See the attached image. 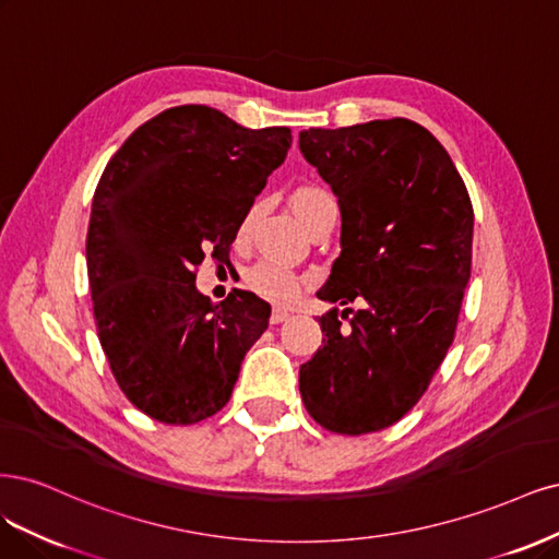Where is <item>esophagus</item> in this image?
Wrapping results in <instances>:
<instances>
[{
    "instance_id": "34e87169",
    "label": "esophagus",
    "mask_w": 559,
    "mask_h": 559,
    "mask_svg": "<svg viewBox=\"0 0 559 559\" xmlns=\"http://www.w3.org/2000/svg\"><path fill=\"white\" fill-rule=\"evenodd\" d=\"M293 313L290 311H285V309H274L272 311V318H269V320H272V325H278V322H285L287 318H290Z\"/></svg>"
}]
</instances>
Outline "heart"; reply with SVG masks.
Segmentation results:
<instances>
[{
	"label": "heart",
	"mask_w": 559,
	"mask_h": 559,
	"mask_svg": "<svg viewBox=\"0 0 559 559\" xmlns=\"http://www.w3.org/2000/svg\"><path fill=\"white\" fill-rule=\"evenodd\" d=\"M334 206H336L334 197L320 186H299L293 192V209L297 211L301 223L309 229L313 227V223L320 218L322 213H325L328 209H334ZM255 213H258V209H250L246 213V218L241 223V234H246L250 227H253ZM246 281L260 297L272 299V301H287V299H293L299 290L297 274L293 272V269H287L278 262L255 264L248 272Z\"/></svg>",
	"instance_id": "b5f03b06"
}]
</instances>
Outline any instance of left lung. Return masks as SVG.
I'll list each match as a JSON object with an SVG mask.
<instances>
[{
    "instance_id": "8db88e82",
    "label": "left lung",
    "mask_w": 559,
    "mask_h": 559,
    "mask_svg": "<svg viewBox=\"0 0 559 559\" xmlns=\"http://www.w3.org/2000/svg\"><path fill=\"white\" fill-rule=\"evenodd\" d=\"M299 148L341 209V255L318 297L362 304L320 318L325 338L299 369V392L318 425L369 435L418 404L453 344L474 206L437 136L406 118L311 128Z\"/></svg>"
}]
</instances>
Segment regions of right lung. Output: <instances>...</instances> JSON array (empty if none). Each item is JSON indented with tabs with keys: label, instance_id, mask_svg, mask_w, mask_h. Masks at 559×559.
I'll use <instances>...</instances> for the list:
<instances>
[{
	"label": "right lung",
	"instance_id": "obj_1",
	"mask_svg": "<svg viewBox=\"0 0 559 559\" xmlns=\"http://www.w3.org/2000/svg\"><path fill=\"white\" fill-rule=\"evenodd\" d=\"M290 143L287 128L174 106L134 130L99 178L85 241L99 344L124 397L157 423L218 413L269 325L253 293L213 304L194 278L206 253H229Z\"/></svg>",
	"mask_w": 559,
	"mask_h": 559
}]
</instances>
